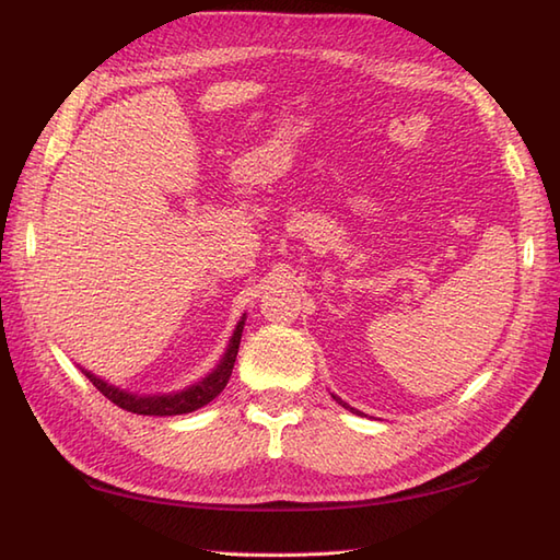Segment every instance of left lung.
I'll return each mask as SVG.
<instances>
[{"label": "left lung", "instance_id": "8db88e82", "mask_svg": "<svg viewBox=\"0 0 560 560\" xmlns=\"http://www.w3.org/2000/svg\"><path fill=\"white\" fill-rule=\"evenodd\" d=\"M338 404H343V401H340V398H338ZM343 406H346V404H343ZM346 408H350V406H346ZM350 410H352V408H350Z\"/></svg>", "mask_w": 560, "mask_h": 560}]
</instances>
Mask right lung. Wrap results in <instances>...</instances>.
Instances as JSON below:
<instances>
[{"label": "right lung", "instance_id": "add662e5", "mask_svg": "<svg viewBox=\"0 0 560 560\" xmlns=\"http://www.w3.org/2000/svg\"><path fill=\"white\" fill-rule=\"evenodd\" d=\"M242 328L244 322H238L234 336H232V343L226 348L222 362L217 364V370L205 376L202 382H198L196 386H190V389L174 394V396H132V394H125L116 386H108L106 382L96 380L94 374H89V382L96 386V389L104 394L108 401H113L116 406L130 410V413L137 416H180V413H190V410H198L202 406H208L214 396H220V392L226 386L234 370V362H236V352H238V343H242Z\"/></svg>", "mask_w": 560, "mask_h": 560}]
</instances>
